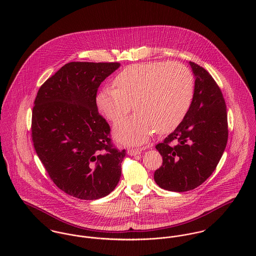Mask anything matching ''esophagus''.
Instances as JSON below:
<instances>
[{
    "label": "esophagus",
    "mask_w": 256,
    "mask_h": 256,
    "mask_svg": "<svg viewBox=\"0 0 256 256\" xmlns=\"http://www.w3.org/2000/svg\"><path fill=\"white\" fill-rule=\"evenodd\" d=\"M142 150L143 148H129L127 152L129 156H137L142 152Z\"/></svg>",
    "instance_id": "esophagus-1"
}]
</instances>
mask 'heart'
Segmentation results:
<instances>
[{"label": "heart", "mask_w": 256, "mask_h": 256, "mask_svg": "<svg viewBox=\"0 0 256 256\" xmlns=\"http://www.w3.org/2000/svg\"><path fill=\"white\" fill-rule=\"evenodd\" d=\"M96 96L100 111L112 122L125 116L134 104L137 114L114 125L115 139L128 146L141 145L158 131L174 130L190 108L194 78L180 63L154 62L127 67Z\"/></svg>", "instance_id": "heart-1"}]
</instances>
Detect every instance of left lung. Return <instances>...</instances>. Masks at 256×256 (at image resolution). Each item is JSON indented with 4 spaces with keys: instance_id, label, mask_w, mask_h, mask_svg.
Listing matches in <instances>:
<instances>
[{
    "instance_id": "obj_1",
    "label": "left lung",
    "mask_w": 256,
    "mask_h": 256,
    "mask_svg": "<svg viewBox=\"0 0 256 256\" xmlns=\"http://www.w3.org/2000/svg\"><path fill=\"white\" fill-rule=\"evenodd\" d=\"M189 65L195 76L190 108L176 130L156 146L162 166L154 172V182L174 192L192 190L213 174L228 134L226 102L218 84L204 68L193 62Z\"/></svg>"
}]
</instances>
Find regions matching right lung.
I'll return each mask as SVG.
<instances>
[{
    "label": "right lung",
    "mask_w": 256,
    "mask_h": 256,
    "mask_svg": "<svg viewBox=\"0 0 256 256\" xmlns=\"http://www.w3.org/2000/svg\"><path fill=\"white\" fill-rule=\"evenodd\" d=\"M119 63L71 62L39 88L32 136L50 178L65 193L96 200L114 190L126 150L114 148L96 92Z\"/></svg>",
    "instance_id": "add662e5"
}]
</instances>
